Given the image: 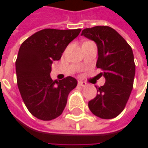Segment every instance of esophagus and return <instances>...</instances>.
<instances>
[{
	"instance_id": "34e87169",
	"label": "esophagus",
	"mask_w": 148,
	"mask_h": 148,
	"mask_svg": "<svg viewBox=\"0 0 148 148\" xmlns=\"http://www.w3.org/2000/svg\"><path fill=\"white\" fill-rule=\"evenodd\" d=\"M78 85H79V86H86L87 84H86V82L82 81V80H79V81H78Z\"/></svg>"
}]
</instances>
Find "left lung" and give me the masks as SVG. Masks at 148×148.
Returning <instances> with one entry per match:
<instances>
[{
	"instance_id": "8db88e82",
	"label": "left lung",
	"mask_w": 148,
	"mask_h": 148,
	"mask_svg": "<svg viewBox=\"0 0 148 148\" xmlns=\"http://www.w3.org/2000/svg\"><path fill=\"white\" fill-rule=\"evenodd\" d=\"M81 35L98 47L96 66L101 69L104 85L97 88V96L88 102L90 110L102 119L117 116L125 108L133 89L135 64L133 50L126 40L110 26L86 28Z\"/></svg>"
}]
</instances>
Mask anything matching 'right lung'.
<instances>
[{"instance_id":"add662e5","label":"right lung","mask_w":148,"mask_h":148,"mask_svg":"<svg viewBox=\"0 0 148 148\" xmlns=\"http://www.w3.org/2000/svg\"><path fill=\"white\" fill-rule=\"evenodd\" d=\"M80 31L44 29L20 45L15 62L18 87L28 110L40 120L49 121L59 116L69 92L77 86L74 77L53 80L49 74L52 62L61 59Z\"/></svg>"}]
</instances>
